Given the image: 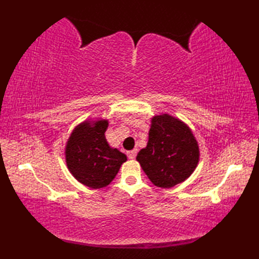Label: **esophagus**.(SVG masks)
<instances>
[{
  "instance_id": "obj_1",
  "label": "esophagus",
  "mask_w": 259,
  "mask_h": 259,
  "mask_svg": "<svg viewBox=\"0 0 259 259\" xmlns=\"http://www.w3.org/2000/svg\"><path fill=\"white\" fill-rule=\"evenodd\" d=\"M126 155H128V158H129V159H135L136 156H137V149L128 151V152H126Z\"/></svg>"
}]
</instances>
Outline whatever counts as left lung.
<instances>
[{
	"instance_id": "obj_1",
	"label": "left lung",
	"mask_w": 259,
	"mask_h": 259,
	"mask_svg": "<svg viewBox=\"0 0 259 259\" xmlns=\"http://www.w3.org/2000/svg\"><path fill=\"white\" fill-rule=\"evenodd\" d=\"M199 146L191 129L168 113L151 118L147 147L137 161L151 183L160 188L183 183L199 162Z\"/></svg>"
}]
</instances>
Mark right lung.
Segmentation results:
<instances>
[{
	"label": "right lung",
	"mask_w": 259,
	"mask_h": 259,
	"mask_svg": "<svg viewBox=\"0 0 259 259\" xmlns=\"http://www.w3.org/2000/svg\"><path fill=\"white\" fill-rule=\"evenodd\" d=\"M108 120H85L73 129L65 145V162L73 177L89 188L107 187L126 156L109 146L104 133Z\"/></svg>",
	"instance_id": "right-lung-1"
}]
</instances>
